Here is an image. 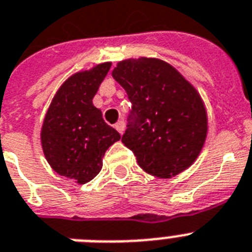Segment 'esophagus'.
<instances>
[{"instance_id": "obj_1", "label": "esophagus", "mask_w": 252, "mask_h": 252, "mask_svg": "<svg viewBox=\"0 0 252 252\" xmlns=\"http://www.w3.org/2000/svg\"><path fill=\"white\" fill-rule=\"evenodd\" d=\"M115 129L118 130V132H119L120 134H123V133H124V130H126V123L123 122V120L118 122L115 124Z\"/></svg>"}]
</instances>
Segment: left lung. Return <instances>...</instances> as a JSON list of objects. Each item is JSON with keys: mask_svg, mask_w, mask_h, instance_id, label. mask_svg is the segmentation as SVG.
Segmentation results:
<instances>
[{"mask_svg": "<svg viewBox=\"0 0 252 252\" xmlns=\"http://www.w3.org/2000/svg\"><path fill=\"white\" fill-rule=\"evenodd\" d=\"M111 75L132 102L122 142L138 165L158 178L191 166L208 134V114L196 88L175 67L154 58L119 61Z\"/></svg>", "mask_w": 252, "mask_h": 252, "instance_id": "1", "label": "left lung"}]
</instances>
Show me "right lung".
<instances>
[{
  "label": "right lung",
  "mask_w": 252,
  "mask_h": 252,
  "mask_svg": "<svg viewBox=\"0 0 252 252\" xmlns=\"http://www.w3.org/2000/svg\"><path fill=\"white\" fill-rule=\"evenodd\" d=\"M110 66L111 63H102L67 78L51 101L42 124L44 158L58 174L78 185L100 173L106 150L120 139L92 102Z\"/></svg>",
  "instance_id": "add662e5"
}]
</instances>
